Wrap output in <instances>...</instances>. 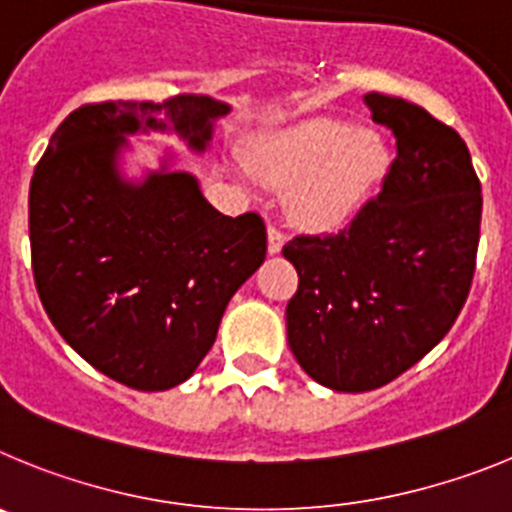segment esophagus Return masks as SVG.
Here are the masks:
<instances>
[{
    "mask_svg": "<svg viewBox=\"0 0 512 512\" xmlns=\"http://www.w3.org/2000/svg\"><path fill=\"white\" fill-rule=\"evenodd\" d=\"M284 241H287V235H284L277 225H269V253L282 251Z\"/></svg>",
    "mask_w": 512,
    "mask_h": 512,
    "instance_id": "esophagus-1",
    "label": "esophagus"
}]
</instances>
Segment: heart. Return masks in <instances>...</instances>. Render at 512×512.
<instances>
[{"instance_id": "b5f03b06", "label": "heart", "mask_w": 512, "mask_h": 512, "mask_svg": "<svg viewBox=\"0 0 512 512\" xmlns=\"http://www.w3.org/2000/svg\"><path fill=\"white\" fill-rule=\"evenodd\" d=\"M387 161L377 133L333 117L302 122L253 153L264 179L297 184L295 210L320 228L351 220L384 179Z\"/></svg>"}]
</instances>
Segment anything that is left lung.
I'll list each match as a JSON object with an SVG mask.
<instances>
[{
  "instance_id": "left-lung-1",
  "label": "left lung",
  "mask_w": 512,
  "mask_h": 512,
  "mask_svg": "<svg viewBox=\"0 0 512 512\" xmlns=\"http://www.w3.org/2000/svg\"><path fill=\"white\" fill-rule=\"evenodd\" d=\"M395 135L382 192L338 233L295 235L287 341L336 392H369L418 364L451 330L477 264L482 187L467 143L413 102L366 94Z\"/></svg>"
}]
</instances>
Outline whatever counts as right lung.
Wrapping results in <instances>:
<instances>
[{
    "label": "right lung",
    "instance_id": "obj_1",
    "mask_svg": "<svg viewBox=\"0 0 512 512\" xmlns=\"http://www.w3.org/2000/svg\"><path fill=\"white\" fill-rule=\"evenodd\" d=\"M230 104L205 94L84 104L58 125L30 182L40 302L63 341L115 382L161 392L194 374L230 297L266 259L256 212L228 217L187 171L125 182V135L174 130L205 151Z\"/></svg>",
    "mask_w": 512,
    "mask_h": 512
}]
</instances>
